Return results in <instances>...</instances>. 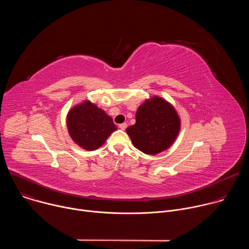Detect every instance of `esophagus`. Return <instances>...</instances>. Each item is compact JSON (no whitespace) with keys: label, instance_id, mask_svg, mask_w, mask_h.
<instances>
[{"label":"esophagus","instance_id":"1","mask_svg":"<svg viewBox=\"0 0 249 249\" xmlns=\"http://www.w3.org/2000/svg\"><path fill=\"white\" fill-rule=\"evenodd\" d=\"M119 128H120L121 130H125V129L127 128V124H126V123H122V124L119 125Z\"/></svg>","mask_w":249,"mask_h":249}]
</instances>
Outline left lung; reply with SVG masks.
Wrapping results in <instances>:
<instances>
[{"label":"left lung","mask_w":249,"mask_h":249,"mask_svg":"<svg viewBox=\"0 0 249 249\" xmlns=\"http://www.w3.org/2000/svg\"><path fill=\"white\" fill-rule=\"evenodd\" d=\"M179 131L180 118L175 108L157 95L139 106L136 123L126 129L135 148L153 156L172 146Z\"/></svg>","instance_id":"8db88e82"}]
</instances>
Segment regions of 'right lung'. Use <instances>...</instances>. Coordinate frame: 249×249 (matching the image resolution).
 I'll use <instances>...</instances> for the list:
<instances>
[{
  "instance_id": "add662e5",
  "label": "right lung",
  "mask_w": 249,
  "mask_h": 249,
  "mask_svg": "<svg viewBox=\"0 0 249 249\" xmlns=\"http://www.w3.org/2000/svg\"><path fill=\"white\" fill-rule=\"evenodd\" d=\"M66 122L71 138L87 151L101 147L110 134L117 130L112 118L89 100L71 108Z\"/></svg>"
}]
</instances>
